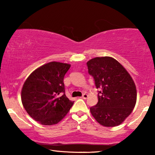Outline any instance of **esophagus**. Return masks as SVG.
<instances>
[{
	"label": "esophagus",
	"mask_w": 155,
	"mask_h": 155,
	"mask_svg": "<svg viewBox=\"0 0 155 155\" xmlns=\"http://www.w3.org/2000/svg\"><path fill=\"white\" fill-rule=\"evenodd\" d=\"M87 97H88V95L87 94H82V98L84 99H86L87 98Z\"/></svg>",
	"instance_id": "esophagus-1"
}]
</instances>
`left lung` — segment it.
<instances>
[{"instance_id": "8db88e82", "label": "left lung", "mask_w": 155, "mask_h": 155, "mask_svg": "<svg viewBox=\"0 0 155 155\" xmlns=\"http://www.w3.org/2000/svg\"><path fill=\"white\" fill-rule=\"evenodd\" d=\"M99 91L98 102L90 108L95 120L106 127L117 126L131 114L137 99L135 82L120 63L111 57H97L87 63Z\"/></svg>"}]
</instances>
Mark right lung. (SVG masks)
<instances>
[{"label":"right lung","mask_w":155,"mask_h":155,"mask_svg":"<svg viewBox=\"0 0 155 155\" xmlns=\"http://www.w3.org/2000/svg\"><path fill=\"white\" fill-rule=\"evenodd\" d=\"M71 65L46 63L31 73L23 84L21 99L27 114L41 125L58 124L66 116L73 101L65 94L63 78Z\"/></svg>","instance_id":"right-lung-1"}]
</instances>
